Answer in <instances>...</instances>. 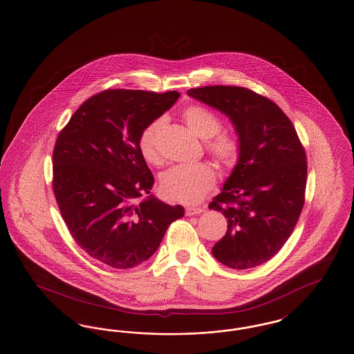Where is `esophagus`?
<instances>
[{
	"label": "esophagus",
	"instance_id": "34e87169",
	"mask_svg": "<svg viewBox=\"0 0 354 354\" xmlns=\"http://www.w3.org/2000/svg\"><path fill=\"white\" fill-rule=\"evenodd\" d=\"M201 212H204V209L200 208V207H185V214L187 216H195V214H200Z\"/></svg>",
	"mask_w": 354,
	"mask_h": 354
}]
</instances>
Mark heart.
<instances>
[{
    "label": "heart",
    "mask_w": 354,
    "mask_h": 354,
    "mask_svg": "<svg viewBox=\"0 0 354 354\" xmlns=\"http://www.w3.org/2000/svg\"><path fill=\"white\" fill-rule=\"evenodd\" d=\"M187 127L205 141V149L224 167L236 165L240 156V140L233 133L220 131L223 122L220 117L207 106L191 105L183 112ZM165 127V118L151 121L138 138V149L143 159L158 165L162 160L159 138ZM216 182V172L205 162L195 165H180L166 171L160 178V194L170 201L192 204L204 198Z\"/></svg>",
    "instance_id": "heart-1"
}]
</instances>
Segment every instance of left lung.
Segmentation results:
<instances>
[{
	"instance_id": "1",
	"label": "left lung",
	"mask_w": 354,
	"mask_h": 354,
	"mask_svg": "<svg viewBox=\"0 0 354 354\" xmlns=\"http://www.w3.org/2000/svg\"><path fill=\"white\" fill-rule=\"evenodd\" d=\"M225 114L240 140L237 165L209 209L227 218L212 254L230 269L246 270L277 254L304 205L307 159L282 109L243 86L213 85L187 92Z\"/></svg>"
}]
</instances>
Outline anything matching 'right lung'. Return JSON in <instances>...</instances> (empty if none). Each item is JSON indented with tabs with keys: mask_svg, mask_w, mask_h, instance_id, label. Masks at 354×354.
<instances>
[{
	"mask_svg": "<svg viewBox=\"0 0 354 354\" xmlns=\"http://www.w3.org/2000/svg\"><path fill=\"white\" fill-rule=\"evenodd\" d=\"M179 96L106 89L82 104L57 136L53 188L62 217L86 254L114 269L147 261L184 216L182 205L150 194L154 176L138 149L143 127Z\"/></svg>",
	"mask_w": 354,
	"mask_h": 354,
	"instance_id": "add662e5",
	"label": "right lung"
}]
</instances>
